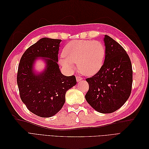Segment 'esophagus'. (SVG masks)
I'll list each match as a JSON object with an SVG mask.
<instances>
[{
	"label": "esophagus",
	"instance_id": "esophagus-1",
	"mask_svg": "<svg viewBox=\"0 0 149 149\" xmlns=\"http://www.w3.org/2000/svg\"><path fill=\"white\" fill-rule=\"evenodd\" d=\"M82 79V78L80 77V76H76V80H77V81L79 82V81H81Z\"/></svg>",
	"mask_w": 149,
	"mask_h": 149
}]
</instances>
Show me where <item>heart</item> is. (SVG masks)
<instances>
[{
  "instance_id": "b5f03b06",
  "label": "heart",
  "mask_w": 149,
  "mask_h": 149,
  "mask_svg": "<svg viewBox=\"0 0 149 149\" xmlns=\"http://www.w3.org/2000/svg\"><path fill=\"white\" fill-rule=\"evenodd\" d=\"M61 64L68 70L74 68V63L81 73L92 76L100 70L106 56V48L100 41L73 40L68 43L63 51Z\"/></svg>"
}]
</instances>
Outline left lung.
<instances>
[{
	"label": "left lung",
	"mask_w": 149,
	"mask_h": 149,
	"mask_svg": "<svg viewBox=\"0 0 149 149\" xmlns=\"http://www.w3.org/2000/svg\"><path fill=\"white\" fill-rule=\"evenodd\" d=\"M104 41V62L96 74L86 79L89 89L85 98L93 109L108 114L119 109L129 97L132 68L129 55L119 43L106 35Z\"/></svg>",
	"instance_id": "obj_1"
}]
</instances>
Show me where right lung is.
<instances>
[{
    "instance_id": "obj_1",
    "label": "right lung",
    "mask_w": 149,
    "mask_h": 149,
    "mask_svg": "<svg viewBox=\"0 0 149 149\" xmlns=\"http://www.w3.org/2000/svg\"><path fill=\"white\" fill-rule=\"evenodd\" d=\"M59 39L43 38L22 56L17 76L21 100L27 109L42 118L55 115L65 102L66 91L76 84L75 76L63 74L58 65ZM46 61V68L36 74L33 63L37 57Z\"/></svg>"
}]
</instances>
